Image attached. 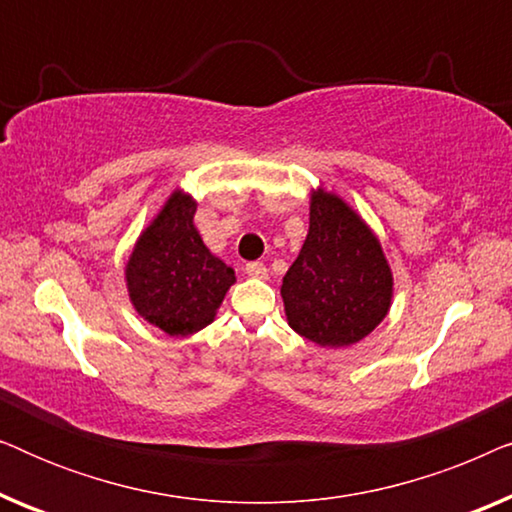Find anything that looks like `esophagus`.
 Wrapping results in <instances>:
<instances>
[{"label":"esophagus","instance_id":"obj_1","mask_svg":"<svg viewBox=\"0 0 512 512\" xmlns=\"http://www.w3.org/2000/svg\"><path fill=\"white\" fill-rule=\"evenodd\" d=\"M247 275L256 277V279H265V277H268V268H265L263 263L251 261V263H247Z\"/></svg>","mask_w":512,"mask_h":512}]
</instances>
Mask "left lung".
Returning <instances> with one entry per match:
<instances>
[{
  "mask_svg": "<svg viewBox=\"0 0 512 512\" xmlns=\"http://www.w3.org/2000/svg\"><path fill=\"white\" fill-rule=\"evenodd\" d=\"M282 298L289 326L319 347L356 345L387 317L394 275L382 244L333 191H312L310 230Z\"/></svg>",
  "mask_w": 512,
  "mask_h": 512,
  "instance_id": "obj_1",
  "label": "left lung"
}]
</instances>
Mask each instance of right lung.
Returning <instances> with one entry per match:
<instances>
[{"instance_id":"right-lung-1","label":"right lung","mask_w":512,"mask_h":512,"mask_svg":"<svg viewBox=\"0 0 512 512\" xmlns=\"http://www.w3.org/2000/svg\"><path fill=\"white\" fill-rule=\"evenodd\" d=\"M198 209L177 188L137 237L125 263V284L135 312L172 338L209 326L235 284V270L205 247L195 228Z\"/></svg>"}]
</instances>
